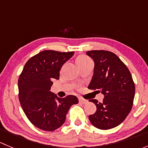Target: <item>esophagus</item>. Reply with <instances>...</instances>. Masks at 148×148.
<instances>
[{"mask_svg":"<svg viewBox=\"0 0 148 148\" xmlns=\"http://www.w3.org/2000/svg\"><path fill=\"white\" fill-rule=\"evenodd\" d=\"M79 102L82 103V104H86V103L87 102V100H86V99H83V98L82 97H79Z\"/></svg>","mask_w":148,"mask_h":148,"instance_id":"34e87169","label":"esophagus"}]
</instances>
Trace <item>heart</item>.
I'll list each match as a JSON object with an SVG mask.
<instances>
[{"instance_id": "obj_1", "label": "heart", "mask_w": 148, "mask_h": 148, "mask_svg": "<svg viewBox=\"0 0 148 148\" xmlns=\"http://www.w3.org/2000/svg\"><path fill=\"white\" fill-rule=\"evenodd\" d=\"M88 62H91V59L88 56H85V55H80L77 59V63L78 66L84 64Z\"/></svg>"}]
</instances>
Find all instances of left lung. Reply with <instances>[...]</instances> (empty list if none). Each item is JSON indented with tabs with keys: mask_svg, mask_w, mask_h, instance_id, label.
<instances>
[{
	"mask_svg": "<svg viewBox=\"0 0 148 148\" xmlns=\"http://www.w3.org/2000/svg\"><path fill=\"white\" fill-rule=\"evenodd\" d=\"M95 62L94 75L88 89L104 96L102 102L90 99L97 107L89 116L91 123L100 130H109L120 125L133 105L135 86L126 65L114 53L108 51H86Z\"/></svg>",
	"mask_w": 148,
	"mask_h": 148,
	"instance_id": "obj_1",
	"label": "left lung"
}]
</instances>
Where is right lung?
<instances>
[{
  "instance_id": "right-lung-1",
  "label": "right lung",
  "mask_w": 148,
  "mask_h": 148,
  "mask_svg": "<svg viewBox=\"0 0 148 148\" xmlns=\"http://www.w3.org/2000/svg\"><path fill=\"white\" fill-rule=\"evenodd\" d=\"M74 51L45 50L26 63L18 78V98L28 120L36 127L53 131L60 127L73 104L79 102L74 95L59 98L51 92L52 80L59 79V71Z\"/></svg>"
}]
</instances>
